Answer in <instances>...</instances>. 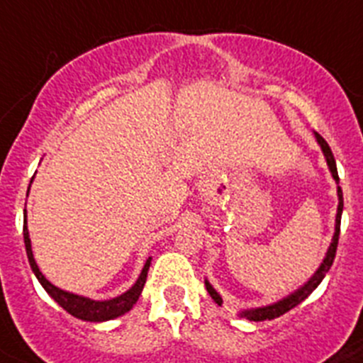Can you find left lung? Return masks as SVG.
Instances as JSON below:
<instances>
[{"label":"left lung","instance_id":"left-lung-1","mask_svg":"<svg viewBox=\"0 0 363 363\" xmlns=\"http://www.w3.org/2000/svg\"><path fill=\"white\" fill-rule=\"evenodd\" d=\"M315 137L316 141H318L320 148H322V152H324L325 155V161H328V166L329 169H331L333 174V179L336 181V184H338V172H336V162H335V157H333V152L331 148H329V145L325 143V139L320 133L315 132ZM342 210H344V195H342V188L338 186V210H336V222H335V235H333V240H331V246H329L328 253H325V259L322 260V264H320V267L316 269L315 275L311 277V279L308 280V282L303 284L300 289H296L295 293H291L289 296H286V298L279 300V302L275 303H269V306H264V308H257V309H247V311H242L240 313V316H246L247 320H253V322H262V320H273V318H279L280 315H284V313H287L289 309L296 308L302 300L308 298L309 295H311L313 291H315L316 287H318V284L324 280L325 273L329 271V267L333 266V260H335V255H336V246H338V237H340V218H342ZM206 284V289H208V293H210L211 298L215 300V302L218 303V306H222V298L220 295H218L217 291L213 289V286H211L208 280H204Z\"/></svg>","mask_w":363,"mask_h":363}]
</instances>
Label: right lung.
<instances>
[{"instance_id": "1", "label": "right lung", "mask_w": 363, "mask_h": 363, "mask_svg": "<svg viewBox=\"0 0 363 363\" xmlns=\"http://www.w3.org/2000/svg\"><path fill=\"white\" fill-rule=\"evenodd\" d=\"M28 188H30V186H28ZM23 238H25L27 257H28V262H30L32 271H34V275L38 277V280L41 282V286L45 287V291H47L48 295L55 300V302L60 303L65 311L70 313L72 316H76V318H81V320H86V322H104V320L117 318V316L128 313L130 309L133 308V303L139 300V295H141L143 287H145L146 277H148V269H150V262H152V257L146 260L145 267H143V271H141V275H139L137 282L130 287L128 291L123 293V295H119V296H116V298H110V300H90V298H86V296L74 295V293L63 291V289H60V287H55L54 284L48 282V280L45 279L43 273L39 271L38 264H35V260H34V255H32L30 237H28L27 210H25V213H23Z\"/></svg>"}]
</instances>
